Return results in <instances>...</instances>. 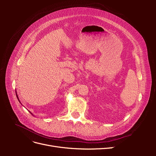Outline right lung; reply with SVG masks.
Wrapping results in <instances>:
<instances>
[{
	"instance_id": "obj_1",
	"label": "right lung",
	"mask_w": 156,
	"mask_h": 156,
	"mask_svg": "<svg viewBox=\"0 0 156 156\" xmlns=\"http://www.w3.org/2000/svg\"><path fill=\"white\" fill-rule=\"evenodd\" d=\"M16 96H17V99H18V100H19V98H18V96H17V93H16ZM31 113V112H30ZM32 114V113H31Z\"/></svg>"
}]
</instances>
